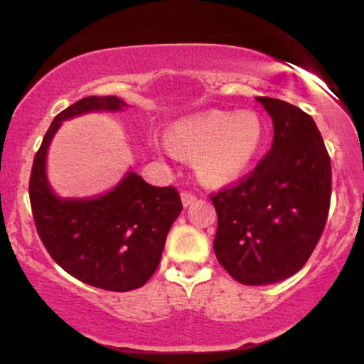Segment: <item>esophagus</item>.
I'll return each instance as SVG.
<instances>
[{
    "label": "esophagus",
    "instance_id": "esophagus-1",
    "mask_svg": "<svg viewBox=\"0 0 364 364\" xmlns=\"http://www.w3.org/2000/svg\"><path fill=\"white\" fill-rule=\"evenodd\" d=\"M181 202H183V207H190L196 202V196L191 193H181Z\"/></svg>",
    "mask_w": 364,
    "mask_h": 364
}]
</instances>
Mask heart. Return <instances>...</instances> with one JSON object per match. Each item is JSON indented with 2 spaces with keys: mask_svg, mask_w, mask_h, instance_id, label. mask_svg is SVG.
<instances>
[{
  "mask_svg": "<svg viewBox=\"0 0 364 364\" xmlns=\"http://www.w3.org/2000/svg\"><path fill=\"white\" fill-rule=\"evenodd\" d=\"M265 128L253 111H202L173 121L168 145L195 159L203 183L223 186L243 178L260 152Z\"/></svg>",
  "mask_w": 364,
  "mask_h": 364,
  "instance_id": "obj_1",
  "label": "heart"
}]
</instances>
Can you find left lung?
I'll list each match as a JSON object with an SVG mask.
<instances>
[{
	"label": "left lung",
	"instance_id": "1",
	"mask_svg": "<svg viewBox=\"0 0 364 364\" xmlns=\"http://www.w3.org/2000/svg\"><path fill=\"white\" fill-rule=\"evenodd\" d=\"M257 101L272 118V147L245 181L212 196L215 257L245 286L281 282L301 269L327 223L332 190L311 116L281 99Z\"/></svg>",
	"mask_w": 364,
	"mask_h": 364
}]
</instances>
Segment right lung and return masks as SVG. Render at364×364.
<instances>
[{
  "label": "right lung",
  "mask_w": 364,
  "mask_h": 364,
  "mask_svg": "<svg viewBox=\"0 0 364 364\" xmlns=\"http://www.w3.org/2000/svg\"><path fill=\"white\" fill-rule=\"evenodd\" d=\"M124 107L116 95H90L61 111L37 150L28 185L37 232L53 260L78 281L116 292L141 287L156 272L171 225L183 210L178 191L149 185L129 168L106 193L60 196L46 161L63 121Z\"/></svg>",
  "instance_id": "1"
}]
</instances>
